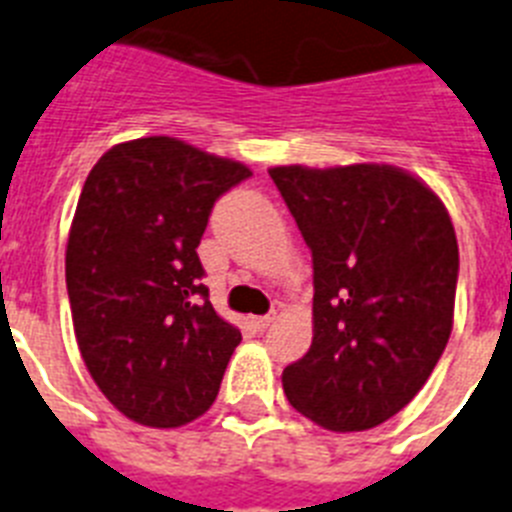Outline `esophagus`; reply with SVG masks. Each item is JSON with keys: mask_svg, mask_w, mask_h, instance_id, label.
Masks as SVG:
<instances>
[{"mask_svg": "<svg viewBox=\"0 0 512 512\" xmlns=\"http://www.w3.org/2000/svg\"><path fill=\"white\" fill-rule=\"evenodd\" d=\"M273 319H275V311H270V314H262V317L252 319V324H255L257 330H268L270 324H273Z\"/></svg>", "mask_w": 512, "mask_h": 512, "instance_id": "34e87169", "label": "esophagus"}]
</instances>
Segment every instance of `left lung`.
Masks as SVG:
<instances>
[{
    "mask_svg": "<svg viewBox=\"0 0 512 512\" xmlns=\"http://www.w3.org/2000/svg\"><path fill=\"white\" fill-rule=\"evenodd\" d=\"M314 268V337L283 371L322 428H376L410 404L453 324L459 244L438 195L389 164L273 167Z\"/></svg>",
    "mask_w": 512,
    "mask_h": 512,
    "instance_id": "8db88e82",
    "label": "left lung"
}]
</instances>
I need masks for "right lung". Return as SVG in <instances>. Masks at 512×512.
I'll use <instances>...</instances> for the list:
<instances>
[{
  "mask_svg": "<svg viewBox=\"0 0 512 512\" xmlns=\"http://www.w3.org/2000/svg\"><path fill=\"white\" fill-rule=\"evenodd\" d=\"M250 175L170 136L113 146L87 175L66 244L71 319L95 384L141 425H185L219 394L242 332L213 311L198 244Z\"/></svg>",
  "mask_w": 512,
  "mask_h": 512,
  "instance_id": "obj_1",
  "label": "right lung"
}]
</instances>
